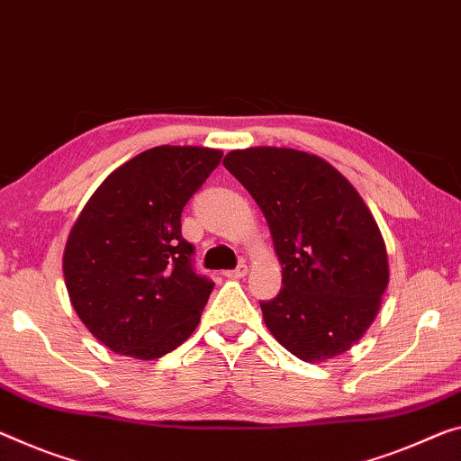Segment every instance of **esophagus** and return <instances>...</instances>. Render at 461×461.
Returning a JSON list of instances; mask_svg holds the SVG:
<instances>
[{
	"label": "esophagus",
	"instance_id": "1",
	"mask_svg": "<svg viewBox=\"0 0 461 461\" xmlns=\"http://www.w3.org/2000/svg\"><path fill=\"white\" fill-rule=\"evenodd\" d=\"M247 272H249V270H247V266L240 264L239 267H235V270L224 272V276H226V278H245Z\"/></svg>",
	"mask_w": 461,
	"mask_h": 461
}]
</instances>
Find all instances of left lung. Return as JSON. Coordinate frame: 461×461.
Returning a JSON list of instances; mask_svg holds the SVG:
<instances>
[{"label":"left lung","mask_w":461,"mask_h":461,"mask_svg":"<svg viewBox=\"0 0 461 461\" xmlns=\"http://www.w3.org/2000/svg\"><path fill=\"white\" fill-rule=\"evenodd\" d=\"M222 165L264 212L285 288L259 303L270 334L304 363L350 350L379 313L385 240L363 197L315 154L255 146Z\"/></svg>","instance_id":"obj_1"}]
</instances>
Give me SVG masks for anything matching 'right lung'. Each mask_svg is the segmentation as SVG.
Listing matches in <instances>:
<instances>
[{"instance_id":"right-lung-1","label":"right lung","mask_w":461,"mask_h":461,"mask_svg":"<svg viewBox=\"0 0 461 461\" xmlns=\"http://www.w3.org/2000/svg\"><path fill=\"white\" fill-rule=\"evenodd\" d=\"M222 158L203 146H157L90 195L63 249L74 311L98 342L154 360L194 334L214 285L191 267L181 212Z\"/></svg>"}]
</instances>
